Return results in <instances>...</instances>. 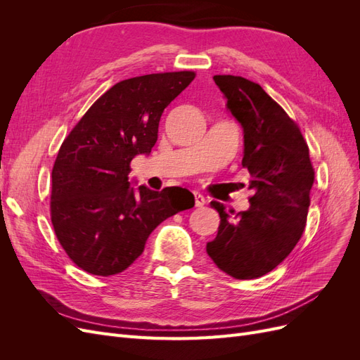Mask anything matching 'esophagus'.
Segmentation results:
<instances>
[{"mask_svg":"<svg viewBox=\"0 0 360 360\" xmlns=\"http://www.w3.org/2000/svg\"><path fill=\"white\" fill-rule=\"evenodd\" d=\"M193 197H195V205L197 207H202L205 204L204 195H201L200 192H193Z\"/></svg>","mask_w":360,"mask_h":360,"instance_id":"esophagus-1","label":"esophagus"}]
</instances>
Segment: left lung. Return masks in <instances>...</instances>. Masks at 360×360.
Wrapping results in <instances>:
<instances>
[{
    "mask_svg": "<svg viewBox=\"0 0 360 360\" xmlns=\"http://www.w3.org/2000/svg\"><path fill=\"white\" fill-rule=\"evenodd\" d=\"M213 81L243 129L242 165L254 197L237 214L210 202L221 224L205 250L226 275L255 279L282 263L300 240L314 168L300 129L261 85L233 75H216Z\"/></svg>",
    "mask_w": 360,
    "mask_h": 360,
    "instance_id": "left-lung-1",
    "label": "left lung"
}]
</instances>
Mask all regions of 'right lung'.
I'll list each match as a JSON object with an SVG mask.
<instances>
[{
    "label": "right lung",
    "mask_w": 360,
    "mask_h": 360,
    "mask_svg": "<svg viewBox=\"0 0 360 360\" xmlns=\"http://www.w3.org/2000/svg\"><path fill=\"white\" fill-rule=\"evenodd\" d=\"M193 72L136 76L111 86L60 147L52 169L51 221L73 263L97 276L126 270L155 228L193 207L183 188H134L130 162L150 155L162 112Z\"/></svg>",
    "instance_id": "obj_1"
}]
</instances>
